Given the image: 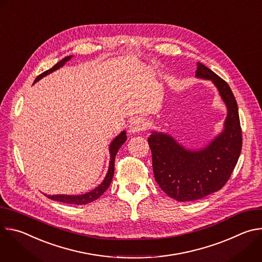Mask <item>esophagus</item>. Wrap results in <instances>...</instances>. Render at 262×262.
<instances>
[{
  "mask_svg": "<svg viewBox=\"0 0 262 262\" xmlns=\"http://www.w3.org/2000/svg\"><path fill=\"white\" fill-rule=\"evenodd\" d=\"M148 126V122L146 121V119L141 118V117H137L134 120H132L130 125H129V130L130 133H140L143 132L147 128Z\"/></svg>",
  "mask_w": 262,
  "mask_h": 262,
  "instance_id": "34e87169",
  "label": "esophagus"
}]
</instances>
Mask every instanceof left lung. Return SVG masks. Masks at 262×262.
Returning a JSON list of instances; mask_svg holds the SVG:
<instances>
[{
    "label": "left lung",
    "mask_w": 262,
    "mask_h": 262,
    "mask_svg": "<svg viewBox=\"0 0 262 262\" xmlns=\"http://www.w3.org/2000/svg\"><path fill=\"white\" fill-rule=\"evenodd\" d=\"M196 77L210 80L225 101L228 115L224 132L198 151L186 150L165 134L152 133L148 138L155 178L169 197L179 202L198 200L221 190L237 164L243 145L238 107L227 82L199 62Z\"/></svg>",
    "instance_id": "left-lung-1"
}]
</instances>
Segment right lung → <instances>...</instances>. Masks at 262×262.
<instances>
[{"label":"right lung","mask_w":262,"mask_h":262,"mask_svg":"<svg viewBox=\"0 0 262 262\" xmlns=\"http://www.w3.org/2000/svg\"><path fill=\"white\" fill-rule=\"evenodd\" d=\"M71 56L69 57H65L64 59H62L60 62H58L56 65H54L51 69L42 72L41 74H39L38 77L35 79L36 83L37 81H39L40 79H42L43 77H46L47 74L55 71L56 69L60 68L61 66L64 65V63L66 61H68L70 59ZM126 141V135L125 132H122L113 142L111 143L110 146V154H111V162H110V167H108V171L105 175V178L103 179V181L97 186L96 189H94L93 191L84 194V195H80V196H69V195H54V196H48V198L55 200V201H59V202H63V203H67V204H77V205H83V204H87L90 202H93L94 200L98 199L110 186L112 179H113V175H114V166H115V157L116 154L118 151V149L122 146V144Z\"/></svg>","instance_id":"obj_1"}]
</instances>
